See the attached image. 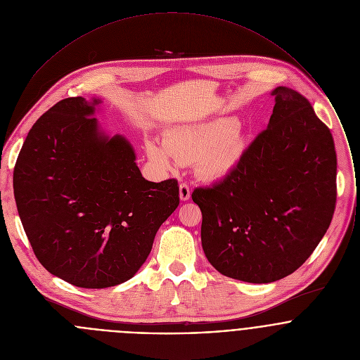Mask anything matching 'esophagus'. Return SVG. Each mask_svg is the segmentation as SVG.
Instances as JSON below:
<instances>
[{"label":"esophagus","instance_id":"1","mask_svg":"<svg viewBox=\"0 0 360 360\" xmlns=\"http://www.w3.org/2000/svg\"><path fill=\"white\" fill-rule=\"evenodd\" d=\"M179 194H180V200L181 201H188L191 197V191L190 187L186 183H181L179 187Z\"/></svg>","mask_w":360,"mask_h":360}]
</instances>
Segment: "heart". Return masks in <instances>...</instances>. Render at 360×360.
<instances>
[{"label": "heart", "instance_id": "1", "mask_svg": "<svg viewBox=\"0 0 360 360\" xmlns=\"http://www.w3.org/2000/svg\"><path fill=\"white\" fill-rule=\"evenodd\" d=\"M243 146L240 122L229 116L173 127L163 141L147 140L146 154L162 170H170L177 163L195 162L198 176L205 180H219L236 167Z\"/></svg>", "mask_w": 360, "mask_h": 360}]
</instances>
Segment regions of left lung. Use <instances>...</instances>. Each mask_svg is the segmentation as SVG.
I'll use <instances>...</instances> for the list:
<instances>
[{
    "mask_svg": "<svg viewBox=\"0 0 360 360\" xmlns=\"http://www.w3.org/2000/svg\"><path fill=\"white\" fill-rule=\"evenodd\" d=\"M267 129L237 166L193 193L201 241L223 276L273 283L294 273L326 234L337 201V154L330 129L308 100L276 87Z\"/></svg>",
    "mask_w": 360,
    "mask_h": 360,
    "instance_id": "left-lung-1",
    "label": "left lung"
}]
</instances>
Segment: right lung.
Masks as SVG:
<instances>
[{
    "instance_id": "add662e5",
    "label": "right lung",
    "mask_w": 360,
    "mask_h": 360,
    "mask_svg": "<svg viewBox=\"0 0 360 360\" xmlns=\"http://www.w3.org/2000/svg\"><path fill=\"white\" fill-rule=\"evenodd\" d=\"M100 98L62 100L30 129L13 170V194L39 262L82 288L130 280L179 206L177 180L143 177L136 153L94 117Z\"/></svg>"
}]
</instances>
